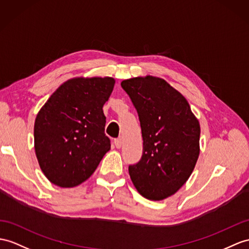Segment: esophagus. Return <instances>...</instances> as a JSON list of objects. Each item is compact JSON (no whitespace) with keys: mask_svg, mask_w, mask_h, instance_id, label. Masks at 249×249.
I'll list each match as a JSON object with an SVG mask.
<instances>
[{"mask_svg":"<svg viewBox=\"0 0 249 249\" xmlns=\"http://www.w3.org/2000/svg\"><path fill=\"white\" fill-rule=\"evenodd\" d=\"M114 143H115V147L119 149L121 145H123V139H121L120 137L119 138H115L114 139Z\"/></svg>","mask_w":249,"mask_h":249,"instance_id":"obj_1","label":"esophagus"}]
</instances>
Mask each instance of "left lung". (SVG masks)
<instances>
[{"label": "left lung", "mask_w": 249, "mask_h": 249, "mask_svg": "<svg viewBox=\"0 0 249 249\" xmlns=\"http://www.w3.org/2000/svg\"><path fill=\"white\" fill-rule=\"evenodd\" d=\"M121 88L136 108L143 141L142 159L129 166L137 191L160 201L189 178L199 154L198 120L185 97L163 79L124 80Z\"/></svg>", "instance_id": "left-lung-1"}]
</instances>
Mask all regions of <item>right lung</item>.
<instances>
[{
  "instance_id": "add662e5",
  "label": "right lung",
  "mask_w": 249,
  "mask_h": 249,
  "mask_svg": "<svg viewBox=\"0 0 249 249\" xmlns=\"http://www.w3.org/2000/svg\"><path fill=\"white\" fill-rule=\"evenodd\" d=\"M114 84L110 77L71 79L38 113L34 129L36 155L53 184L63 188L81 184L110 150L102 107Z\"/></svg>"
}]
</instances>
